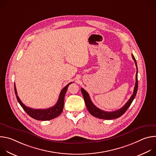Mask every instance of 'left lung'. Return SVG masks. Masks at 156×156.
<instances>
[{"label": "left lung", "mask_w": 156, "mask_h": 156, "mask_svg": "<svg viewBox=\"0 0 156 156\" xmlns=\"http://www.w3.org/2000/svg\"><path fill=\"white\" fill-rule=\"evenodd\" d=\"M133 59L134 60L136 66V83L135 85L134 91H133V93L131 95L129 99L127 101V102L120 109L112 111V112H107V111L102 110L99 108H98L93 103V102L91 100V98L90 97L89 94L84 90L83 88L81 89V91L82 93L83 96L84 98V102L86 104V106L90 112L93 116L97 117L98 119H105V120H112L117 119L120 117H121L125 112L126 110L128 108V107L130 106L131 104L132 103L133 101L134 100L136 93L138 91V67H137V63L136 59L133 54L131 55Z\"/></svg>", "instance_id": "obj_1"}]
</instances>
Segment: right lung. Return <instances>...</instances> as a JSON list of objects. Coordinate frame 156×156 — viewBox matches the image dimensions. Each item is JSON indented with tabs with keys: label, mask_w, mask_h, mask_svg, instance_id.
Returning <instances> with one entry per match:
<instances>
[{
	"label": "right lung",
	"mask_w": 156,
	"mask_h": 156,
	"mask_svg": "<svg viewBox=\"0 0 156 156\" xmlns=\"http://www.w3.org/2000/svg\"><path fill=\"white\" fill-rule=\"evenodd\" d=\"M72 83H69L67 85L65 86L60 92L59 98L55 105L54 106L46 108V109H34L27 107L23 102L21 101L19 97L17 94L16 89L15 86V84H14V88H15V93L18 102L20 104V105L24 109L25 112L33 119L37 120H50L56 118L57 117L59 116L63 111V105H64V98L65 93L67 90L69 86Z\"/></svg>",
	"instance_id": "add662e5"
}]
</instances>
